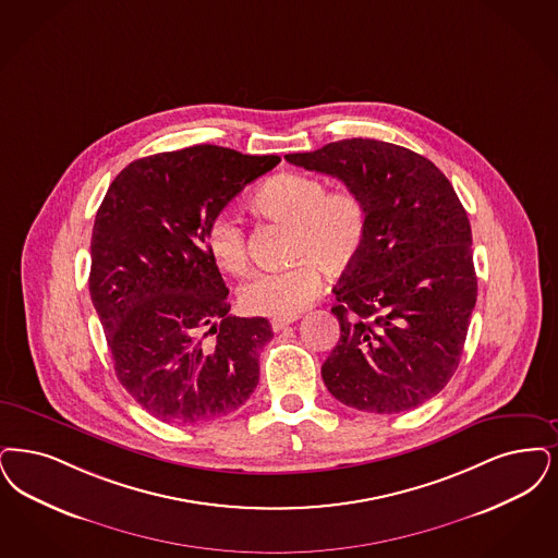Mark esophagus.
Instances as JSON below:
<instances>
[{"instance_id":"esophagus-1","label":"esophagus","mask_w":558,"mask_h":558,"mask_svg":"<svg viewBox=\"0 0 558 558\" xmlns=\"http://www.w3.org/2000/svg\"><path fill=\"white\" fill-rule=\"evenodd\" d=\"M294 319H296V317H274V319H271V330H274V332H280V330L289 328Z\"/></svg>"}]
</instances>
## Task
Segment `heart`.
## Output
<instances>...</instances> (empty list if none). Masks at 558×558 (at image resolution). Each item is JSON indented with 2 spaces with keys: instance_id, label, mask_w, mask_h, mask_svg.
Returning a JSON list of instances; mask_svg holds the SVG:
<instances>
[{
  "instance_id": "heart-1",
  "label": "heart",
  "mask_w": 558,
  "mask_h": 558,
  "mask_svg": "<svg viewBox=\"0 0 558 558\" xmlns=\"http://www.w3.org/2000/svg\"><path fill=\"white\" fill-rule=\"evenodd\" d=\"M251 209L290 226V268L253 274L239 290V303L251 315L294 317L319 290V269L338 276L355 266L367 241L369 214L357 191H328L312 174L284 172L264 182L251 197ZM211 259L228 274L246 269V236L234 218L220 214L205 228Z\"/></svg>"
}]
</instances>
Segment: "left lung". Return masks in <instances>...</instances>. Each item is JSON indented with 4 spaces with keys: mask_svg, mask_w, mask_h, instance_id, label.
<instances>
[{
    "mask_svg": "<svg viewBox=\"0 0 558 558\" xmlns=\"http://www.w3.org/2000/svg\"><path fill=\"white\" fill-rule=\"evenodd\" d=\"M287 161L342 180L367 205V241L335 287L340 340L322 365L336 401L402 413L459 367L477 299L471 226L427 159L376 138H344Z\"/></svg>",
    "mask_w": 558,
    "mask_h": 558,
    "instance_id": "8db88e82",
    "label": "left lung"
}]
</instances>
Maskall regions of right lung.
<instances>
[{"label":"right lung","instance_id":"1","mask_svg":"<svg viewBox=\"0 0 558 558\" xmlns=\"http://www.w3.org/2000/svg\"><path fill=\"white\" fill-rule=\"evenodd\" d=\"M278 161L218 145L141 157L97 209L90 301L120 384L161 422H216L241 409L259 381L271 326L266 317L228 315L205 228ZM209 333L215 344L203 345Z\"/></svg>","mask_w":558,"mask_h":558}]
</instances>
